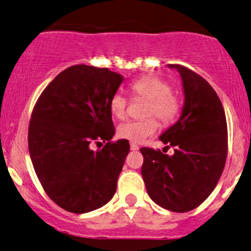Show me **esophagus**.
Masks as SVG:
<instances>
[{
	"instance_id": "1",
	"label": "esophagus",
	"mask_w": 251,
	"mask_h": 251,
	"mask_svg": "<svg viewBox=\"0 0 251 251\" xmlns=\"http://www.w3.org/2000/svg\"><path fill=\"white\" fill-rule=\"evenodd\" d=\"M131 150L132 151H138V150H139V146H138L137 144L131 143Z\"/></svg>"
}]
</instances>
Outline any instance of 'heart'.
<instances>
[{
    "label": "heart",
    "mask_w": 251,
    "mask_h": 251,
    "mask_svg": "<svg viewBox=\"0 0 251 251\" xmlns=\"http://www.w3.org/2000/svg\"><path fill=\"white\" fill-rule=\"evenodd\" d=\"M132 92L138 97L148 99L146 116H155L164 124H170L176 119L180 109L178 97L171 92V86L158 76H144L131 83ZM127 100L124 94L118 93L111 98L109 108L117 119L126 116ZM158 129L154 118L144 120H128L118 126V135L123 139L140 143L153 135Z\"/></svg>",
    "instance_id": "b5f03b06"
}]
</instances>
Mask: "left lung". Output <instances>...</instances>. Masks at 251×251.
<instances>
[{
  "mask_svg": "<svg viewBox=\"0 0 251 251\" xmlns=\"http://www.w3.org/2000/svg\"><path fill=\"white\" fill-rule=\"evenodd\" d=\"M181 77L184 105L179 119L160 134L165 154L142 148V176L152 201L174 212L201 205L214 191L227 153V129L223 106L210 83L180 65H168Z\"/></svg>",
  "mask_w": 251,
  "mask_h": 251,
  "instance_id": "left-lung-1",
  "label": "left lung"
}]
</instances>
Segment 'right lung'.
<instances>
[{
  "label": "right lung",
  "mask_w": 251,
  "mask_h": 251,
  "mask_svg": "<svg viewBox=\"0 0 251 251\" xmlns=\"http://www.w3.org/2000/svg\"><path fill=\"white\" fill-rule=\"evenodd\" d=\"M122 74L87 65L72 66L51 81L37 100L29 123L28 148L40 183L62 209L85 214L112 200L127 140L93 151V140H111L116 129L111 98Z\"/></svg>",
  "instance_id": "add662e5"
}]
</instances>
